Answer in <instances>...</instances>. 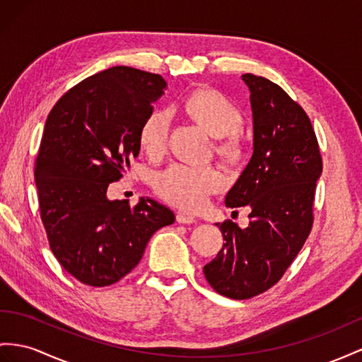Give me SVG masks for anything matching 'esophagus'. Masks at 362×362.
Segmentation results:
<instances>
[{
  "instance_id": "esophagus-1",
  "label": "esophagus",
  "mask_w": 362,
  "mask_h": 362,
  "mask_svg": "<svg viewBox=\"0 0 362 362\" xmlns=\"http://www.w3.org/2000/svg\"><path fill=\"white\" fill-rule=\"evenodd\" d=\"M175 220H177V223H183V225H192V223H197V220H196V218H194L192 216L183 214V212H179L177 217H175Z\"/></svg>"
}]
</instances>
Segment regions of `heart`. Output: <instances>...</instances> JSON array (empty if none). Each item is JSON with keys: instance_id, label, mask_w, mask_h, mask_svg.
I'll use <instances>...</instances> for the list:
<instances>
[{"instance_id": "b5f03b06", "label": "heart", "mask_w": 362, "mask_h": 362, "mask_svg": "<svg viewBox=\"0 0 362 362\" xmlns=\"http://www.w3.org/2000/svg\"><path fill=\"white\" fill-rule=\"evenodd\" d=\"M187 111L214 137H225L242 124L238 108L223 95L214 90L194 93L187 100ZM171 115L168 110H154L145 117L139 132V141L150 156L163 153L168 139ZM220 151L226 156L238 153L235 139L220 144ZM154 189L171 205L187 211H199L206 205L211 194L223 188V174L214 166H192L173 163L154 177Z\"/></svg>"}]
</instances>
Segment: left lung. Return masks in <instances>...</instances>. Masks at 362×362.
<instances>
[{
    "label": "left lung",
    "mask_w": 362,
    "mask_h": 362,
    "mask_svg": "<svg viewBox=\"0 0 362 362\" xmlns=\"http://www.w3.org/2000/svg\"><path fill=\"white\" fill-rule=\"evenodd\" d=\"M251 93L254 153L225 199L228 208L249 206L247 228L217 223L225 242L203 267L220 295L247 300L272 287L309 237L322 162L305 111L269 79L246 73Z\"/></svg>",
    "instance_id": "obj_1"
}]
</instances>
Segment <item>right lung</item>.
Instances as JSON below:
<instances>
[{"label":"right lung","mask_w":362,"mask_h":362,"mask_svg":"<svg viewBox=\"0 0 362 362\" xmlns=\"http://www.w3.org/2000/svg\"><path fill=\"white\" fill-rule=\"evenodd\" d=\"M165 88L160 75L111 67L69 90L45 120L35 163L41 220L52 252L81 283L119 281L156 230L174 223V212L150 197L134 208L107 197L139 156L141 125Z\"/></svg>","instance_id":"right-lung-1"}]
</instances>
